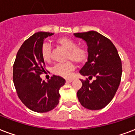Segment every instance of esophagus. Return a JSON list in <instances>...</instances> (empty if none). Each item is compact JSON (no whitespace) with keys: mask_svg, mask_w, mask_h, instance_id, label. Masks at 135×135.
Here are the masks:
<instances>
[{"mask_svg":"<svg viewBox=\"0 0 135 135\" xmlns=\"http://www.w3.org/2000/svg\"><path fill=\"white\" fill-rule=\"evenodd\" d=\"M72 81H73V79H66V82H69V83H71V82H72Z\"/></svg>","mask_w":135,"mask_h":135,"instance_id":"34e87169","label":"esophagus"}]
</instances>
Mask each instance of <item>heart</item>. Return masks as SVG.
Listing matches in <instances>:
<instances>
[{"instance_id":"b5f03b06","label":"heart","mask_w":135,"mask_h":135,"mask_svg":"<svg viewBox=\"0 0 135 135\" xmlns=\"http://www.w3.org/2000/svg\"><path fill=\"white\" fill-rule=\"evenodd\" d=\"M55 42L59 46L67 50L66 60L73 61L77 64H83L88 59V51L83 47H77V43L71 38L61 37L57 38ZM51 49L50 45L44 43L41 47V55L45 62L51 61ZM74 70V65L71 61H66L63 64H58L52 69V73L62 77H69Z\"/></svg>"}]
</instances>
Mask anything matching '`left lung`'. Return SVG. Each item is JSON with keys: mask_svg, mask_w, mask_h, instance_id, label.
Masks as SVG:
<instances>
[{"mask_svg": "<svg viewBox=\"0 0 135 135\" xmlns=\"http://www.w3.org/2000/svg\"><path fill=\"white\" fill-rule=\"evenodd\" d=\"M85 40L88 46V61L79 73L88 79L81 80L77 97L82 106L89 110H100L112 100L122 76V62L118 50L110 40L95 31L74 33Z\"/></svg>", "mask_w": 135, "mask_h": 135, "instance_id": "1", "label": "left lung"}]
</instances>
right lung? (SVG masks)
<instances>
[{
    "instance_id": "1",
    "label": "right lung",
    "mask_w": 135,
    "mask_h": 135,
    "mask_svg": "<svg viewBox=\"0 0 135 135\" xmlns=\"http://www.w3.org/2000/svg\"><path fill=\"white\" fill-rule=\"evenodd\" d=\"M52 35L39 32L25 40L13 64V83L17 95L25 106L37 113H46L58 105L59 91L66 83L65 79L55 75L48 82L40 77L45 71V66L41 47L45 38Z\"/></svg>"
}]
</instances>
